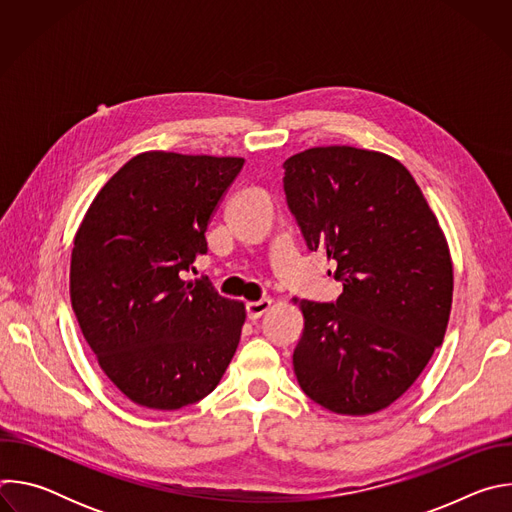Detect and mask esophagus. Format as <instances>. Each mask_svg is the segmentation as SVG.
I'll list each match as a JSON object with an SVG mask.
<instances>
[{"label": "esophagus", "instance_id": "34e87169", "mask_svg": "<svg viewBox=\"0 0 512 512\" xmlns=\"http://www.w3.org/2000/svg\"><path fill=\"white\" fill-rule=\"evenodd\" d=\"M271 308V300H259V302H251V304H247V318L249 320H257V318H261L267 310Z\"/></svg>", "mask_w": 512, "mask_h": 512}]
</instances>
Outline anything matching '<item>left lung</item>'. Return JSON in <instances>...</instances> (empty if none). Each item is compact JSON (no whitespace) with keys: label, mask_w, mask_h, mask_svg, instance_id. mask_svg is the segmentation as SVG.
<instances>
[{"label":"left lung","mask_w":512,"mask_h":512,"mask_svg":"<svg viewBox=\"0 0 512 512\" xmlns=\"http://www.w3.org/2000/svg\"><path fill=\"white\" fill-rule=\"evenodd\" d=\"M283 170L285 202L306 247L322 249L342 283L336 302H300L298 383L334 413L381 411L444 340L454 289L446 237L391 156L330 145L287 158Z\"/></svg>","instance_id":"8db88e82"}]
</instances>
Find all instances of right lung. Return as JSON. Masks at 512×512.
<instances>
[{
  "mask_svg": "<svg viewBox=\"0 0 512 512\" xmlns=\"http://www.w3.org/2000/svg\"><path fill=\"white\" fill-rule=\"evenodd\" d=\"M243 158L148 152L97 194L75 237L70 302L103 373L133 403L174 411L204 399L239 346L245 306L208 277L206 227Z\"/></svg>",
  "mask_w": 512,
  "mask_h": 512,
  "instance_id": "add662e5",
  "label": "right lung"
}]
</instances>
